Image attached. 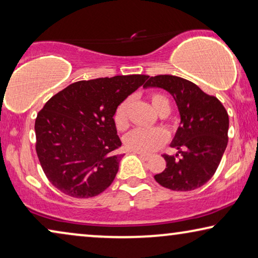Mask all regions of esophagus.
<instances>
[{
  "label": "esophagus",
  "mask_w": 258,
  "mask_h": 258,
  "mask_svg": "<svg viewBox=\"0 0 258 258\" xmlns=\"http://www.w3.org/2000/svg\"><path fill=\"white\" fill-rule=\"evenodd\" d=\"M136 154L139 155L140 158H142V160H144V161L149 160V155H146V154H142V153H136Z\"/></svg>",
  "instance_id": "esophagus-1"
}]
</instances>
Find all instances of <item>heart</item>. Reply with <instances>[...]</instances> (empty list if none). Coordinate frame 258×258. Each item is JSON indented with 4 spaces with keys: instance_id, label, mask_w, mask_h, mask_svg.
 Here are the masks:
<instances>
[{
    "instance_id": "obj_1",
    "label": "heart",
    "mask_w": 258,
    "mask_h": 258,
    "mask_svg": "<svg viewBox=\"0 0 258 258\" xmlns=\"http://www.w3.org/2000/svg\"><path fill=\"white\" fill-rule=\"evenodd\" d=\"M151 105L158 114L163 110H170L168 98L163 96L162 94L155 93L150 97ZM132 100L125 98L121 103L117 105L114 112V123L115 126L119 132H123L128 128L129 119H128V111ZM124 146L128 150L135 151V153L142 154H150L153 151L157 150L168 141V134L162 129H135L130 132L124 136Z\"/></svg>"
}]
</instances>
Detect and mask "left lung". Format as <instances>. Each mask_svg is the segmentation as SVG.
I'll return each instance as SVG.
<instances>
[{"label": "left lung", "mask_w": 258, "mask_h": 258, "mask_svg": "<svg viewBox=\"0 0 258 258\" xmlns=\"http://www.w3.org/2000/svg\"><path fill=\"white\" fill-rule=\"evenodd\" d=\"M143 87L170 93L181 116V125L170 144L180 155H163L167 168L154 176L156 182L175 191H190L206 184L228 144L229 116L223 104L195 83L177 76L149 77Z\"/></svg>", "instance_id": "1"}]
</instances>
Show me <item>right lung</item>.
<instances>
[{"label": "right lung", "instance_id": "1", "mask_svg": "<svg viewBox=\"0 0 258 258\" xmlns=\"http://www.w3.org/2000/svg\"><path fill=\"white\" fill-rule=\"evenodd\" d=\"M147 75L79 81L54 95L35 121L36 153L55 188L75 199L103 192L118 171L117 105Z\"/></svg>", "mask_w": 258, "mask_h": 258}]
</instances>
